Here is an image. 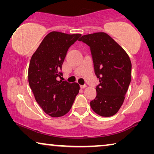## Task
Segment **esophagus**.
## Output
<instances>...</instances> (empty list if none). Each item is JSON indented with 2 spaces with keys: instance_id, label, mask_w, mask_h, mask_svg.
I'll use <instances>...</instances> for the list:
<instances>
[{
  "instance_id": "esophagus-1",
  "label": "esophagus",
  "mask_w": 154,
  "mask_h": 154,
  "mask_svg": "<svg viewBox=\"0 0 154 154\" xmlns=\"http://www.w3.org/2000/svg\"><path fill=\"white\" fill-rule=\"evenodd\" d=\"M80 87H81V88H85L86 87V85H80Z\"/></svg>"
}]
</instances>
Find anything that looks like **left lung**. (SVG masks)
<instances>
[{"instance_id": "8db88e82", "label": "left lung", "mask_w": 154, "mask_h": 154, "mask_svg": "<svg viewBox=\"0 0 154 154\" xmlns=\"http://www.w3.org/2000/svg\"><path fill=\"white\" fill-rule=\"evenodd\" d=\"M79 41L90 47L94 73L100 79L97 96L90 102V106L101 116H112L123 104L131 81L129 56L106 33L84 35Z\"/></svg>"}]
</instances>
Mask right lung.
<instances>
[{"instance_id": "right-lung-1", "label": "right lung", "mask_w": 154, "mask_h": 154, "mask_svg": "<svg viewBox=\"0 0 154 154\" xmlns=\"http://www.w3.org/2000/svg\"><path fill=\"white\" fill-rule=\"evenodd\" d=\"M81 34L52 31L44 38L31 57L28 71L29 83L42 109L52 117H60L72 106L80 86L77 83L57 81L69 48Z\"/></svg>"}]
</instances>
